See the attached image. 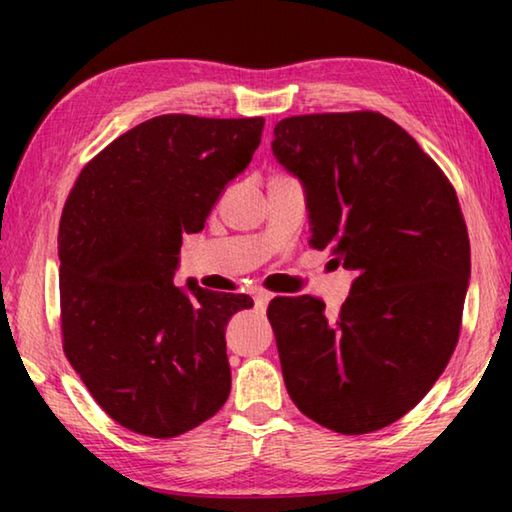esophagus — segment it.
I'll list each match as a JSON object with an SVG mask.
<instances>
[{"mask_svg": "<svg viewBox=\"0 0 512 512\" xmlns=\"http://www.w3.org/2000/svg\"><path fill=\"white\" fill-rule=\"evenodd\" d=\"M262 291H266V293H273V291H277V284H271V282H264V284H262Z\"/></svg>", "mask_w": 512, "mask_h": 512, "instance_id": "esophagus-1", "label": "esophagus"}]
</instances>
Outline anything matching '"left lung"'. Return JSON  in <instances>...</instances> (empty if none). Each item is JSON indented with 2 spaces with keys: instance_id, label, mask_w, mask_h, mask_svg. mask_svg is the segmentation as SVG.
Here are the masks:
<instances>
[{
  "instance_id": "8db88e82",
  "label": "left lung",
  "mask_w": 512,
  "mask_h": 512,
  "mask_svg": "<svg viewBox=\"0 0 512 512\" xmlns=\"http://www.w3.org/2000/svg\"><path fill=\"white\" fill-rule=\"evenodd\" d=\"M257 119L153 117L106 146L60 216L65 354L121 427L180 436L230 395L225 327L246 298L176 280L183 232H201L262 142Z\"/></svg>"
}]
</instances>
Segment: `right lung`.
<instances>
[{
  "mask_svg": "<svg viewBox=\"0 0 512 512\" xmlns=\"http://www.w3.org/2000/svg\"><path fill=\"white\" fill-rule=\"evenodd\" d=\"M273 155L305 189L314 246L334 244L352 289L271 320L298 409L359 436L409 413L443 375L461 332L470 241L458 198L413 137L379 112L275 126Z\"/></svg>",
  "mask_w": 512,
  "mask_h": 512,
  "instance_id": "obj_1",
  "label": "right lung"
}]
</instances>
